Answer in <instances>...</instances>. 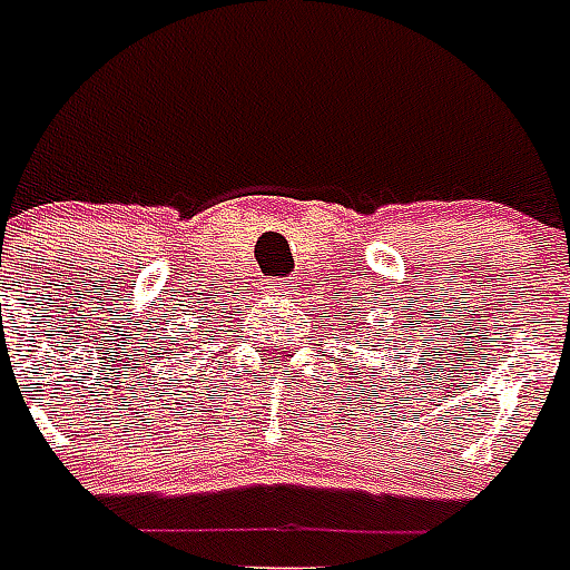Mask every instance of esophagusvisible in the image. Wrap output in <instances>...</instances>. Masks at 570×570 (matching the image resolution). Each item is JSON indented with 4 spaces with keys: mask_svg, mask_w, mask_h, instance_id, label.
Here are the masks:
<instances>
[{
    "mask_svg": "<svg viewBox=\"0 0 570 570\" xmlns=\"http://www.w3.org/2000/svg\"><path fill=\"white\" fill-rule=\"evenodd\" d=\"M263 289H266L268 295H284V293H289V286H286L284 281H268V284L263 286Z\"/></svg>",
    "mask_w": 570,
    "mask_h": 570,
    "instance_id": "34e87169",
    "label": "esophagus"
}]
</instances>
